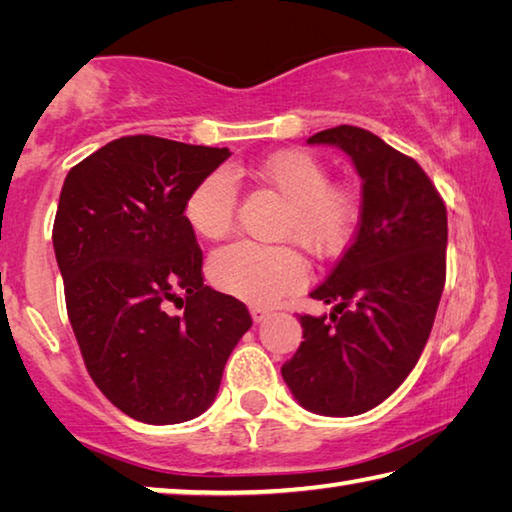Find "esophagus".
Wrapping results in <instances>:
<instances>
[{"label": "esophagus", "instance_id": "34e87169", "mask_svg": "<svg viewBox=\"0 0 512 512\" xmlns=\"http://www.w3.org/2000/svg\"><path fill=\"white\" fill-rule=\"evenodd\" d=\"M250 316H253L255 323H262V320H266L268 316H271V311H268L262 305H253V307H250Z\"/></svg>", "mask_w": 512, "mask_h": 512}]
</instances>
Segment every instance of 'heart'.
<instances>
[{
  "label": "heart",
  "instance_id": "obj_1",
  "mask_svg": "<svg viewBox=\"0 0 512 512\" xmlns=\"http://www.w3.org/2000/svg\"><path fill=\"white\" fill-rule=\"evenodd\" d=\"M253 173L287 201L280 237L293 239L314 257L334 255L350 244L361 216L359 194L332 183V173L316 155L280 151L259 162ZM235 212L237 185L225 169L198 180L183 207L187 225L203 239H221L232 228ZM210 277L230 296L271 305L305 282V264L291 246L235 241L212 255Z\"/></svg>",
  "mask_w": 512,
  "mask_h": 512
}]
</instances>
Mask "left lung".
<instances>
[{
	"label": "left lung",
	"mask_w": 512,
	"mask_h": 512,
	"mask_svg": "<svg viewBox=\"0 0 512 512\" xmlns=\"http://www.w3.org/2000/svg\"><path fill=\"white\" fill-rule=\"evenodd\" d=\"M350 155L363 187L361 219L327 280L309 293L334 305L300 316L302 341L282 377L305 409L359 415L409 377L436 318L447 273V207L409 155L357 126L311 135Z\"/></svg>",
	"instance_id": "1"
}]
</instances>
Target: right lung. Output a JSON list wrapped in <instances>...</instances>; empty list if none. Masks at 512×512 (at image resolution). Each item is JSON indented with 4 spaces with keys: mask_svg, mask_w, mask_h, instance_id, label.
I'll return each mask as SVG.
<instances>
[{
    "mask_svg": "<svg viewBox=\"0 0 512 512\" xmlns=\"http://www.w3.org/2000/svg\"><path fill=\"white\" fill-rule=\"evenodd\" d=\"M228 158L128 135L69 169L60 192L51 239L85 368L146 424L201 415L253 325L244 302L203 284V250L183 214L198 180Z\"/></svg>",
    "mask_w": 512,
    "mask_h": 512,
    "instance_id": "1",
    "label": "right lung"
}]
</instances>
